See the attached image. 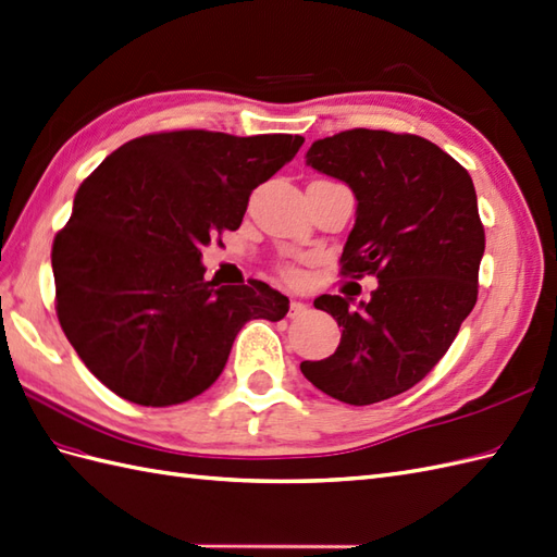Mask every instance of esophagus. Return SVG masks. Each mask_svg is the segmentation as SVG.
Segmentation results:
<instances>
[{"label": "esophagus", "instance_id": "1", "mask_svg": "<svg viewBox=\"0 0 557 557\" xmlns=\"http://www.w3.org/2000/svg\"><path fill=\"white\" fill-rule=\"evenodd\" d=\"M302 314H307V305L300 300H290V309H288V317L290 319H300Z\"/></svg>", "mask_w": 557, "mask_h": 557}]
</instances>
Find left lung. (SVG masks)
<instances>
[{
	"label": "left lung",
	"mask_w": 557,
	"mask_h": 557,
	"mask_svg": "<svg viewBox=\"0 0 557 557\" xmlns=\"http://www.w3.org/2000/svg\"><path fill=\"white\" fill-rule=\"evenodd\" d=\"M307 165L345 182L357 222L341 274L375 276L369 302L321 295L343 325L335 355L302 361L333 399L366 406L411 389L451 347L478 302L484 226L463 165L416 134L347 129L311 144Z\"/></svg>",
	"instance_id": "obj_1"
}]
</instances>
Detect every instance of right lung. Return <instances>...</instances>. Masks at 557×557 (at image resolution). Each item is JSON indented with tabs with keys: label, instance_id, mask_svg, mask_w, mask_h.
Returning <instances> with one entry per match:
<instances>
[{
	"label": "right lung",
	"instance_id": "add662e5",
	"mask_svg": "<svg viewBox=\"0 0 557 557\" xmlns=\"http://www.w3.org/2000/svg\"><path fill=\"white\" fill-rule=\"evenodd\" d=\"M302 144L297 134L158 132L120 146L79 184L51 248L57 314L117 397L194 399L220 377L246 321L288 314V297L262 281H206L200 248L236 232L252 188Z\"/></svg>",
	"mask_w": 557,
	"mask_h": 557
}]
</instances>
